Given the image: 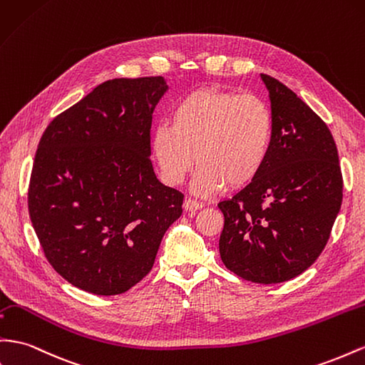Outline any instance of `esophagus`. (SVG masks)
Segmentation results:
<instances>
[{
	"label": "esophagus",
	"mask_w": 365,
	"mask_h": 365,
	"mask_svg": "<svg viewBox=\"0 0 365 365\" xmlns=\"http://www.w3.org/2000/svg\"><path fill=\"white\" fill-rule=\"evenodd\" d=\"M202 207H204V204H202V202L196 201V200H192V198H187V200L184 201V209H185L187 212H190V213H193V212H196V210L202 209Z\"/></svg>",
	"instance_id": "34e87169"
}]
</instances>
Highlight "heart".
I'll use <instances>...</instances> for the list:
<instances>
[{"label":"heart","instance_id":"b5f03b06","mask_svg":"<svg viewBox=\"0 0 365 365\" xmlns=\"http://www.w3.org/2000/svg\"><path fill=\"white\" fill-rule=\"evenodd\" d=\"M172 123L152 133V155L167 185H180L200 164L193 190L210 196L258 178L273 150L277 121L267 101L218 87H200L181 96Z\"/></svg>","mask_w":365,"mask_h":365}]
</instances>
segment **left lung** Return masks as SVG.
<instances>
[{
    "label": "left lung",
    "mask_w": 365,
    "mask_h": 365,
    "mask_svg": "<svg viewBox=\"0 0 365 365\" xmlns=\"http://www.w3.org/2000/svg\"><path fill=\"white\" fill-rule=\"evenodd\" d=\"M277 121L273 150L258 178L224 215L220 253L242 279L277 284L318 259L342 202L338 149L321 118L287 86L261 73Z\"/></svg>",
    "instance_id": "left-lung-1"
}]
</instances>
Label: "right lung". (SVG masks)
Listing matches in <instances>:
<instances>
[{"label": "right lung", "mask_w": 365, "mask_h": 365, "mask_svg": "<svg viewBox=\"0 0 365 365\" xmlns=\"http://www.w3.org/2000/svg\"><path fill=\"white\" fill-rule=\"evenodd\" d=\"M163 76L115 78L53 118L39 140L29 215L47 261L75 287L120 294L153 267L184 195L158 181L152 113Z\"/></svg>", "instance_id": "1"}]
</instances>
